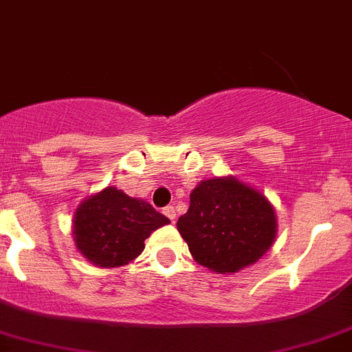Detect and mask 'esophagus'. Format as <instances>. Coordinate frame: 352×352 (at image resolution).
Listing matches in <instances>:
<instances>
[{"mask_svg":"<svg viewBox=\"0 0 352 352\" xmlns=\"http://www.w3.org/2000/svg\"><path fill=\"white\" fill-rule=\"evenodd\" d=\"M164 214H166L167 217H169L170 221H173L174 223V219H176V210H174V207L173 206H167V207H164V210H162Z\"/></svg>","mask_w":352,"mask_h":352,"instance_id":"34e87169","label":"esophagus"}]
</instances>
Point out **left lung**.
Segmentation results:
<instances>
[{
  "label": "left lung",
  "mask_w": 352,
  "mask_h": 352,
  "mask_svg": "<svg viewBox=\"0 0 352 352\" xmlns=\"http://www.w3.org/2000/svg\"><path fill=\"white\" fill-rule=\"evenodd\" d=\"M176 226L193 259L216 273H236L254 264L276 235L273 206L235 178L200 183Z\"/></svg>",
  "instance_id": "left-lung-1"
}]
</instances>
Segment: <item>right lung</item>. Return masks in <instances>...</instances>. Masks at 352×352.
<instances>
[{
	"instance_id": "right-lung-1",
	"label": "right lung",
	"mask_w": 352,
	"mask_h": 352,
	"mask_svg": "<svg viewBox=\"0 0 352 352\" xmlns=\"http://www.w3.org/2000/svg\"><path fill=\"white\" fill-rule=\"evenodd\" d=\"M167 223L169 219L148 202L107 186L78 207L74 240L89 263L117 267L138 257L150 233Z\"/></svg>"
}]
</instances>
